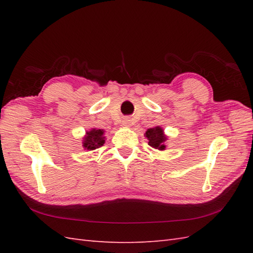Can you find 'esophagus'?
Wrapping results in <instances>:
<instances>
[{
	"label": "esophagus",
	"mask_w": 253,
	"mask_h": 253,
	"mask_svg": "<svg viewBox=\"0 0 253 253\" xmlns=\"http://www.w3.org/2000/svg\"><path fill=\"white\" fill-rule=\"evenodd\" d=\"M122 125H123V126H129V125H130L129 120H128V118H125V120H123Z\"/></svg>",
	"instance_id": "34e87169"
}]
</instances>
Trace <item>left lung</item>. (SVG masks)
<instances>
[{"mask_svg": "<svg viewBox=\"0 0 253 253\" xmlns=\"http://www.w3.org/2000/svg\"><path fill=\"white\" fill-rule=\"evenodd\" d=\"M146 137L149 140V146H151L154 149L164 150V141L166 140V137L163 133V129L161 127H154L149 128L146 131Z\"/></svg>", "mask_w": 253, "mask_h": 253, "instance_id": "obj_1", "label": "left lung"}]
</instances>
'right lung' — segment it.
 Listing matches in <instances>:
<instances>
[{
	"instance_id": "1",
	"label": "right lung",
	"mask_w": 253,
	"mask_h": 253,
	"mask_svg": "<svg viewBox=\"0 0 253 253\" xmlns=\"http://www.w3.org/2000/svg\"><path fill=\"white\" fill-rule=\"evenodd\" d=\"M104 131L102 129H92L87 132V136L84 139V147L87 150H94L104 143Z\"/></svg>"
}]
</instances>
